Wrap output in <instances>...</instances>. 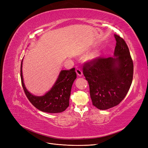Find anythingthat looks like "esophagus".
Returning a JSON list of instances; mask_svg holds the SVG:
<instances>
[{
	"mask_svg": "<svg viewBox=\"0 0 148 148\" xmlns=\"http://www.w3.org/2000/svg\"><path fill=\"white\" fill-rule=\"evenodd\" d=\"M76 73H77V75H79V76H82V74H83V73H82V71H81L79 68H77V69H76Z\"/></svg>",
	"mask_w": 148,
	"mask_h": 148,
	"instance_id": "34e87169",
	"label": "esophagus"
}]
</instances>
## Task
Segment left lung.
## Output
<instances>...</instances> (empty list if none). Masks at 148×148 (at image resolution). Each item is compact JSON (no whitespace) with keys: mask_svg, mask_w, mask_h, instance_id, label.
I'll use <instances>...</instances> for the list:
<instances>
[{"mask_svg":"<svg viewBox=\"0 0 148 148\" xmlns=\"http://www.w3.org/2000/svg\"><path fill=\"white\" fill-rule=\"evenodd\" d=\"M114 37V57L95 58L83 68L93 105L101 110L118 105L125 97L133 80V64L129 49L122 37L116 34Z\"/></svg>","mask_w":148,"mask_h":148,"instance_id":"left-lung-1","label":"left lung"}]
</instances>
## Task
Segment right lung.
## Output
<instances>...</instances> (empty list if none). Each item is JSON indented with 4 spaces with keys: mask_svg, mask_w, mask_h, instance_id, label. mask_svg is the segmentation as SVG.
<instances>
[{
    "mask_svg": "<svg viewBox=\"0 0 148 148\" xmlns=\"http://www.w3.org/2000/svg\"><path fill=\"white\" fill-rule=\"evenodd\" d=\"M21 64V79L24 91L27 99L39 110L49 113H59L66 110L69 105V97L74 81L77 77L75 68L62 70L53 87L43 96H35L26 89L24 84Z\"/></svg>",
    "mask_w": 148,
    "mask_h": 148,
    "instance_id": "1",
    "label": "right lung"
}]
</instances>
